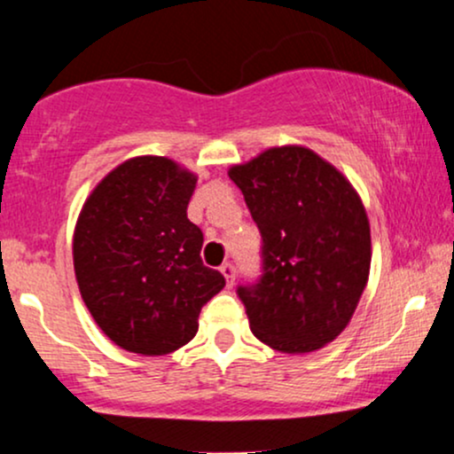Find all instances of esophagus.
Instances as JSON below:
<instances>
[{"label":"esophagus","mask_w":454,"mask_h":454,"mask_svg":"<svg viewBox=\"0 0 454 454\" xmlns=\"http://www.w3.org/2000/svg\"><path fill=\"white\" fill-rule=\"evenodd\" d=\"M220 270H222L223 278H226V284L232 286L234 284V275H237V269H234V264L232 262H223Z\"/></svg>","instance_id":"34e87169"}]
</instances>
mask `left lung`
I'll list each match as a JSON object with an SVG mask.
<instances>
[{
    "label": "left lung",
    "instance_id": "8db88e82",
    "mask_svg": "<svg viewBox=\"0 0 454 454\" xmlns=\"http://www.w3.org/2000/svg\"><path fill=\"white\" fill-rule=\"evenodd\" d=\"M228 176L262 237L260 278L237 288L249 328L273 350H317L348 326L367 286L372 234L361 198L335 166L294 145Z\"/></svg>",
    "mask_w": 454,
    "mask_h": 454
}]
</instances>
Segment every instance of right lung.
Listing matches in <instances>:
<instances>
[{"label": "right lung", "instance_id": "add662e5", "mask_svg": "<svg viewBox=\"0 0 454 454\" xmlns=\"http://www.w3.org/2000/svg\"><path fill=\"white\" fill-rule=\"evenodd\" d=\"M196 175L168 158L123 161L82 205L74 273L87 309L128 352L168 354L198 331L202 305L226 286L202 264V231L187 220Z\"/></svg>", "mask_w": 454, "mask_h": 454}]
</instances>
